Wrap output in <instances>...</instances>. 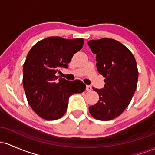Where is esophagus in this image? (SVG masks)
Listing matches in <instances>:
<instances>
[{"label":"esophagus","mask_w":155,"mask_h":155,"mask_svg":"<svg viewBox=\"0 0 155 155\" xmlns=\"http://www.w3.org/2000/svg\"><path fill=\"white\" fill-rule=\"evenodd\" d=\"M86 90H87V91H88V92L91 91V90H92V87L90 86V85H87V86L86 87Z\"/></svg>","instance_id":"obj_1"}]
</instances>
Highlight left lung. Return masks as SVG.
Here are the masks:
<instances>
[{"label":"left lung","instance_id":"8db88e82","mask_svg":"<svg viewBox=\"0 0 155 155\" xmlns=\"http://www.w3.org/2000/svg\"><path fill=\"white\" fill-rule=\"evenodd\" d=\"M88 45L96 54V66L105 77L103 89L92 87L99 101L89 107L96 120L108 121L123 112L136 92L138 79L136 61L131 51L114 39L90 40Z\"/></svg>","mask_w":155,"mask_h":155}]
</instances>
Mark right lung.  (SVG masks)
<instances>
[{
    "label": "right lung",
    "instance_id": "right-lung-1",
    "mask_svg": "<svg viewBox=\"0 0 155 155\" xmlns=\"http://www.w3.org/2000/svg\"><path fill=\"white\" fill-rule=\"evenodd\" d=\"M84 39L48 37L37 42L28 52L23 65V87L32 109L47 120L61 118L71 95L81 93L86 85L80 80L58 79L60 68H68Z\"/></svg>",
    "mask_w": 155,
    "mask_h": 155
}]
</instances>
